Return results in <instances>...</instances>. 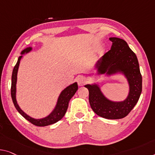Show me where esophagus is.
<instances>
[{
  "instance_id": "obj_1",
  "label": "esophagus",
  "mask_w": 155,
  "mask_h": 155,
  "mask_svg": "<svg viewBox=\"0 0 155 155\" xmlns=\"http://www.w3.org/2000/svg\"><path fill=\"white\" fill-rule=\"evenodd\" d=\"M77 83L78 85L81 86V85H84L87 83L86 78L84 77V76H79V77L77 78Z\"/></svg>"
}]
</instances>
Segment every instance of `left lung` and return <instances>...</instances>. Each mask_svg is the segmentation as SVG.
Segmentation results:
<instances>
[{
	"instance_id": "obj_1",
	"label": "left lung",
	"mask_w": 155,
	"mask_h": 155,
	"mask_svg": "<svg viewBox=\"0 0 155 155\" xmlns=\"http://www.w3.org/2000/svg\"><path fill=\"white\" fill-rule=\"evenodd\" d=\"M110 49L96 63L100 74L112 75L121 72L129 85L127 97L122 101H112L106 97L98 85H85L89 91V102L93 111L107 119H121L127 116L137 104L142 92V76L136 54L122 39L110 38Z\"/></svg>"
}]
</instances>
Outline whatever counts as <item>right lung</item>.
Here are the masks:
<instances>
[{
	"instance_id": "1",
	"label": "right lung",
	"mask_w": 155,
	"mask_h": 155,
	"mask_svg": "<svg viewBox=\"0 0 155 155\" xmlns=\"http://www.w3.org/2000/svg\"><path fill=\"white\" fill-rule=\"evenodd\" d=\"M31 47L25 48V49L21 52V54H24L25 53H28L29 51H31ZM21 58L22 55L18 57V61L17 64H16V65L15 66V68L13 69L12 74L11 96L16 109L18 110V112L24 118H26L27 120H28L30 122H31L32 124L35 126L45 127L55 123V122H57L58 121H59L60 120L63 118L64 114H65L68 108L69 101H70V99L72 97L74 94H75V92H77L78 90L77 83H74L73 84L69 85V86L67 87L65 89H64L63 91L61 92L58 99L56 106H55L54 110L51 113V114L41 119L33 118V117H30L29 115L25 114V113L21 109L17 102V100H16V84H17V72L18 66H19V63Z\"/></svg>"
}]
</instances>
